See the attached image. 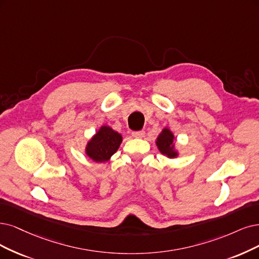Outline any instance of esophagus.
Returning a JSON list of instances; mask_svg holds the SVG:
<instances>
[{"label":"esophagus","mask_w":259,"mask_h":259,"mask_svg":"<svg viewBox=\"0 0 259 259\" xmlns=\"http://www.w3.org/2000/svg\"><path fill=\"white\" fill-rule=\"evenodd\" d=\"M144 136H145V131L144 130L132 131V137H135V138H143Z\"/></svg>","instance_id":"obj_1"}]
</instances>
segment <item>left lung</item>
I'll return each mask as SVG.
<instances>
[{
  "mask_svg": "<svg viewBox=\"0 0 259 259\" xmlns=\"http://www.w3.org/2000/svg\"><path fill=\"white\" fill-rule=\"evenodd\" d=\"M157 146L162 154L169 158L177 156V152L174 150V136L168 129H163L160 133L157 139Z\"/></svg>",
  "mask_w": 259,
  "mask_h": 259,
  "instance_id": "8db88e82",
  "label": "left lung"
}]
</instances>
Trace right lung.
<instances>
[{
  "instance_id": "right-lung-1",
  "label": "right lung",
  "mask_w": 259,
  "mask_h": 259,
  "mask_svg": "<svg viewBox=\"0 0 259 259\" xmlns=\"http://www.w3.org/2000/svg\"><path fill=\"white\" fill-rule=\"evenodd\" d=\"M121 136L112 128L103 126L89 142L86 154L96 162L108 161L117 151Z\"/></svg>"
}]
</instances>
